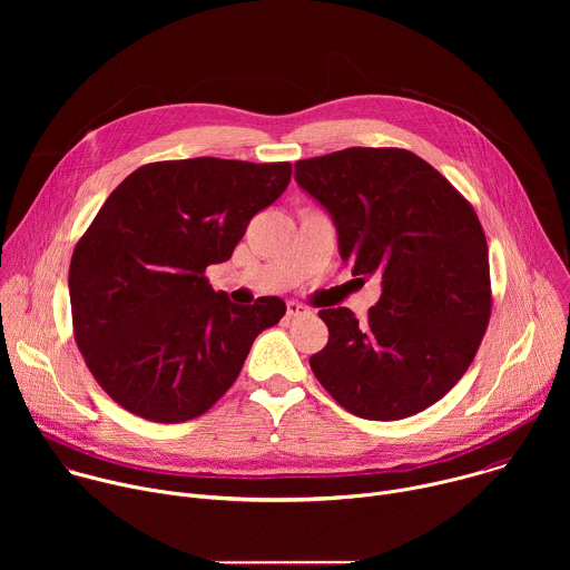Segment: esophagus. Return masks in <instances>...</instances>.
Returning a JSON list of instances; mask_svg holds the SVG:
<instances>
[{"instance_id": "esophagus-1", "label": "esophagus", "mask_w": 570, "mask_h": 570, "mask_svg": "<svg viewBox=\"0 0 570 570\" xmlns=\"http://www.w3.org/2000/svg\"><path fill=\"white\" fill-rule=\"evenodd\" d=\"M286 313H288V317H299V315H308V308L299 302H288Z\"/></svg>"}]
</instances>
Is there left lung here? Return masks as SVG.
<instances>
[{"label": "left lung", "instance_id": "1", "mask_svg": "<svg viewBox=\"0 0 570 570\" xmlns=\"http://www.w3.org/2000/svg\"><path fill=\"white\" fill-rule=\"evenodd\" d=\"M327 209L352 275L381 279L358 317L322 308L330 343L308 358L345 411L392 422L422 413L469 370L492 315L490 250L471 203L405 148L354 146L295 161Z\"/></svg>", "mask_w": 570, "mask_h": 570}]
</instances>
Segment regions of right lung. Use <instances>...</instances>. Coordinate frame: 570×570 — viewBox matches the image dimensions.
I'll list each match as a JSON object with an SVG mask.
<instances>
[{"label": "right lung", "instance_id": "right-lung-1", "mask_svg": "<svg viewBox=\"0 0 570 570\" xmlns=\"http://www.w3.org/2000/svg\"><path fill=\"white\" fill-rule=\"evenodd\" d=\"M291 171V161L167 159L108 196L73 248L69 299L73 341L121 409L159 424L200 417L282 320L279 297L232 304L205 271L232 257Z\"/></svg>", "mask_w": 570, "mask_h": 570}]
</instances>
